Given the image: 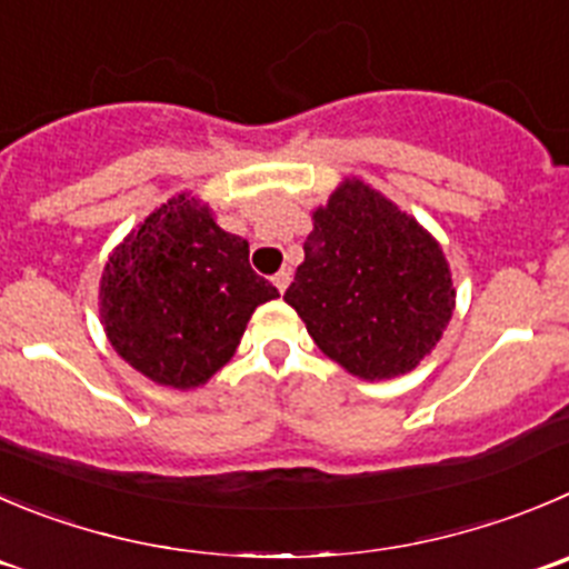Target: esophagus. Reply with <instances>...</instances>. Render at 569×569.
I'll return each mask as SVG.
<instances>
[{
  "mask_svg": "<svg viewBox=\"0 0 569 569\" xmlns=\"http://www.w3.org/2000/svg\"><path fill=\"white\" fill-rule=\"evenodd\" d=\"M273 284H276V290H279V293H284V290H288V284H290V270H279V273L273 276Z\"/></svg>",
  "mask_w": 569,
  "mask_h": 569,
  "instance_id": "obj_1",
  "label": "esophagus"
}]
</instances>
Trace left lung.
Returning a JSON list of instances; mask_svg holds the SVG:
<instances>
[{
  "label": "left lung",
  "instance_id": "8db88e82",
  "mask_svg": "<svg viewBox=\"0 0 569 569\" xmlns=\"http://www.w3.org/2000/svg\"><path fill=\"white\" fill-rule=\"evenodd\" d=\"M284 301L329 360L375 382L408 375L436 349L456 288L436 237L369 183L346 178L312 212Z\"/></svg>",
  "mask_w": 569,
  "mask_h": 569
}]
</instances>
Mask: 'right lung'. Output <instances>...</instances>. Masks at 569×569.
<instances>
[{"mask_svg": "<svg viewBox=\"0 0 569 569\" xmlns=\"http://www.w3.org/2000/svg\"><path fill=\"white\" fill-rule=\"evenodd\" d=\"M276 296L248 264V240L220 229L207 203L181 192L111 251L100 318L128 366L187 391L223 369L253 310Z\"/></svg>", "mask_w": 569, "mask_h": 569, "instance_id": "right-lung-1", "label": "right lung"}]
</instances>
